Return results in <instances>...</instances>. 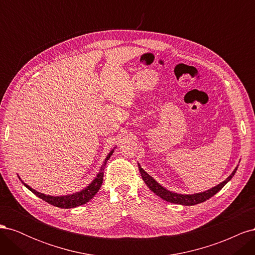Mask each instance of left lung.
Listing matches in <instances>:
<instances>
[{
	"instance_id": "1",
	"label": "left lung",
	"mask_w": 255,
	"mask_h": 255,
	"mask_svg": "<svg viewBox=\"0 0 255 255\" xmlns=\"http://www.w3.org/2000/svg\"><path fill=\"white\" fill-rule=\"evenodd\" d=\"M138 168H139V172L141 174L142 180L146 184V186H148L150 188V190L153 191L154 194L157 195L159 198L165 200V201H167V202L190 206V205H196L199 203H202V202L206 201V200L212 198L214 195L217 194V192L219 190H221L223 188V186H225V185L234 176L238 167H236L233 170V172L231 173L225 181L218 184L217 186H214L211 189L205 190L203 192H198V194H191V195L176 194V192L166 189L164 186H161L158 182L154 180L149 173H146L139 164H138Z\"/></svg>"
}]
</instances>
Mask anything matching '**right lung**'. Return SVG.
<instances>
[{"instance_id":"right-lung-1","label":"right lung","mask_w":255,"mask_h":255,"mask_svg":"<svg viewBox=\"0 0 255 255\" xmlns=\"http://www.w3.org/2000/svg\"><path fill=\"white\" fill-rule=\"evenodd\" d=\"M115 148H116V146H115ZM114 149L109 154H107V156L104 159L101 168H100V170H99L97 176L95 177L94 180L91 181L90 184H88V186L83 188L80 191L73 192V194H71V195H65V196H49V195H44V194H42V192L37 191V190L33 189L30 186H28L27 184H25L24 182H23L20 179V176H19V179L21 180V182L23 184H24V186L27 189H29L37 197H39L40 199L43 200V201L48 202L51 205H54V206H56V207H60V208H73V207H76V206H80V205H83L85 203L89 202L90 200L96 196V194L99 191V189L101 188V185L103 183L104 168H105V165L107 163V160L111 158L112 154L114 153V151H115Z\"/></svg>"}]
</instances>
